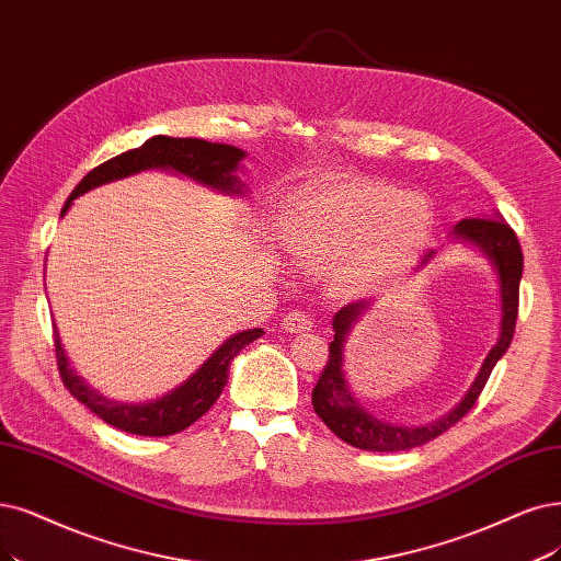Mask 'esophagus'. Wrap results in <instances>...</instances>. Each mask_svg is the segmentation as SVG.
<instances>
[{"instance_id":"1","label":"esophagus","mask_w":561,"mask_h":561,"mask_svg":"<svg viewBox=\"0 0 561 561\" xmlns=\"http://www.w3.org/2000/svg\"><path fill=\"white\" fill-rule=\"evenodd\" d=\"M312 317L307 312H300V309H291L282 321L286 333H305V330H312Z\"/></svg>"}]
</instances>
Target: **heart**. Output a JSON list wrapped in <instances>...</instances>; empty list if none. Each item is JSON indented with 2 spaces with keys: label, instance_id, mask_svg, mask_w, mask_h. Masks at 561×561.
Returning <instances> with one entry per match:
<instances>
[{
  "label": "heart",
  "instance_id": "obj_1",
  "mask_svg": "<svg viewBox=\"0 0 561 561\" xmlns=\"http://www.w3.org/2000/svg\"><path fill=\"white\" fill-rule=\"evenodd\" d=\"M437 215L427 196L369 180L321 186L282 217L286 254L305 267H330L337 294H358L416 259Z\"/></svg>",
  "mask_w": 561,
  "mask_h": 561
}]
</instances>
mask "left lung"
I'll return each instance as SVG.
<instances>
[{"label":"left lung","mask_w":561,"mask_h":561,"mask_svg":"<svg viewBox=\"0 0 561 561\" xmlns=\"http://www.w3.org/2000/svg\"><path fill=\"white\" fill-rule=\"evenodd\" d=\"M453 236L465 242H473L476 247L483 249V254L496 267V275H500V291H502L500 340H496L494 348L488 354L479 377H476L465 400L453 411H448L444 419L427 425H419V427L392 425L375 419L371 413L358 407L354 396L348 392L344 369H342L346 335L351 325H354L358 317L369 307V300L351 302L342 307L333 319L335 337L328 346V363L312 390V407L317 411V416L348 446H356L360 450L392 453V450L416 448L432 439H437L439 434H444L455 423L462 421L473 409L476 400H479L490 379V371L511 346V340L515 333V321H517V302H520V279H523V249L515 238V231L504 219H500V215H496V217H467L455 224ZM430 256L432 252L423 259V263L430 261Z\"/></svg>","instance_id":"obj_1"}]
</instances>
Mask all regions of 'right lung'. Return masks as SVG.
Returning <instances> with one entry per match:
<instances>
[{
  "label": "right lung",
  "instance_id": "1",
  "mask_svg": "<svg viewBox=\"0 0 561 561\" xmlns=\"http://www.w3.org/2000/svg\"><path fill=\"white\" fill-rule=\"evenodd\" d=\"M244 152L233 148V145L224 142H207L201 138H171V136H154L145 140L140 148H134L129 152H122L108 161L99 163L85 178L78 182L76 190L71 192L69 201L61 207V215L69 210L73 198L80 194L90 192L92 186L106 184L111 180H119L134 175L145 169H175L178 173L190 175L203 184H210L221 192H240V180L233 175L238 163L242 161ZM263 335L261 328L244 330L233 337H228L215 354L203 363V367L196 371L192 379H186L180 388H175L169 396L148 402V404H119L101 398L99 392L88 388L80 381V377L69 367L65 351H61L59 335L55 330V358L61 383L67 386L71 396L85 404L90 411H94L101 421L108 425L124 430L129 434H140V437H169V434L182 432L196 423L203 413L210 409L221 390L226 386V371L231 360L240 354V351Z\"/></svg>",
  "mask_w": 561,
  "mask_h": 561
}]
</instances>
